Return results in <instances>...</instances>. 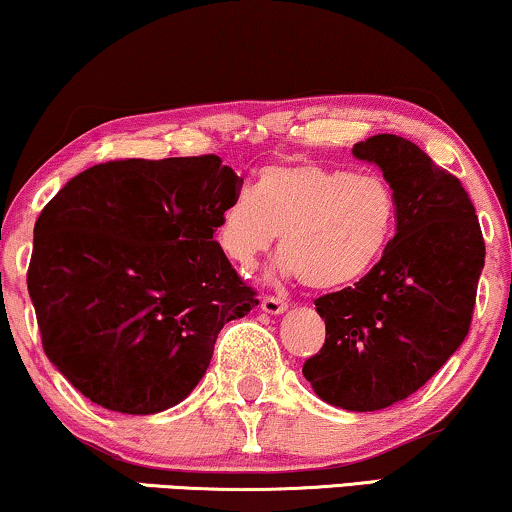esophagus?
<instances>
[{
  "mask_svg": "<svg viewBox=\"0 0 512 512\" xmlns=\"http://www.w3.org/2000/svg\"><path fill=\"white\" fill-rule=\"evenodd\" d=\"M261 310L268 312V314H282V312L289 310V303H286V300H282V298L265 296V298L261 300Z\"/></svg>",
  "mask_w": 512,
  "mask_h": 512,
  "instance_id": "1",
  "label": "esophagus"
}]
</instances>
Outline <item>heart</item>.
<instances>
[{"instance_id": "heart-1", "label": "heart", "mask_w": 512, "mask_h": 512, "mask_svg": "<svg viewBox=\"0 0 512 512\" xmlns=\"http://www.w3.org/2000/svg\"><path fill=\"white\" fill-rule=\"evenodd\" d=\"M396 212V195L377 174L291 160L263 167L254 191L223 207L216 244L244 272L282 235L275 275L335 291L361 282L382 261Z\"/></svg>"}]
</instances>
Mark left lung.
Masks as SVG:
<instances>
[{
    "label": "left lung",
    "instance_id": "8db88e82",
    "mask_svg": "<svg viewBox=\"0 0 512 512\" xmlns=\"http://www.w3.org/2000/svg\"><path fill=\"white\" fill-rule=\"evenodd\" d=\"M396 195V235L361 282L314 300L326 342L303 366L314 394L335 408L373 412L424 387L471 326L485 240L457 177L410 139L354 144Z\"/></svg>",
    "mask_w": 512,
    "mask_h": 512
}]
</instances>
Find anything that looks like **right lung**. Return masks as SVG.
<instances>
[{
    "mask_svg": "<svg viewBox=\"0 0 512 512\" xmlns=\"http://www.w3.org/2000/svg\"><path fill=\"white\" fill-rule=\"evenodd\" d=\"M240 186L219 156L109 160L41 209L27 291L74 389L123 415L191 394L221 328L258 305L214 240Z\"/></svg>",
    "mask_w": 512,
    "mask_h": 512,
    "instance_id": "1",
    "label": "right lung"
}]
</instances>
